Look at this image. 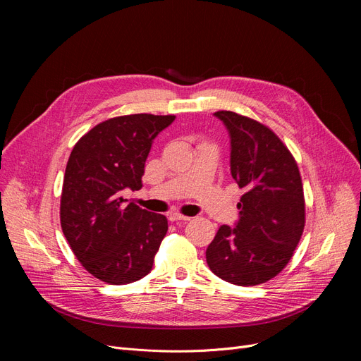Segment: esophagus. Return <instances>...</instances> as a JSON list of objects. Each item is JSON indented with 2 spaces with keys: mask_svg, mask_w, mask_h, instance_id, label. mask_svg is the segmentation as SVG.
<instances>
[{
  "mask_svg": "<svg viewBox=\"0 0 361 361\" xmlns=\"http://www.w3.org/2000/svg\"><path fill=\"white\" fill-rule=\"evenodd\" d=\"M168 219H169L171 222H177V221H190V216H184V215H181V214L174 212V214H169V215H168Z\"/></svg>",
  "mask_w": 361,
  "mask_h": 361,
  "instance_id": "obj_1",
  "label": "esophagus"
}]
</instances>
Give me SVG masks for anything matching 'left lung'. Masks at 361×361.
<instances>
[{"mask_svg":"<svg viewBox=\"0 0 361 361\" xmlns=\"http://www.w3.org/2000/svg\"><path fill=\"white\" fill-rule=\"evenodd\" d=\"M231 136V176L243 188L235 228L221 225L206 262L221 279L253 287L275 278L305 231L306 202L298 165L275 133L250 117L218 111Z\"/></svg>","mask_w":361,"mask_h":361,"instance_id":"obj_1","label":"left lung"}]
</instances>
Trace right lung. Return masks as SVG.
<instances>
[{"mask_svg":"<svg viewBox=\"0 0 361 361\" xmlns=\"http://www.w3.org/2000/svg\"><path fill=\"white\" fill-rule=\"evenodd\" d=\"M174 118L131 114L105 120L83 135L70 154L61 228L82 267L111 286L146 276L168 231L164 215L127 204L121 192L142 187L152 140Z\"/></svg>","mask_w":361,"mask_h":361,"instance_id":"1","label":"right lung"}]
</instances>
